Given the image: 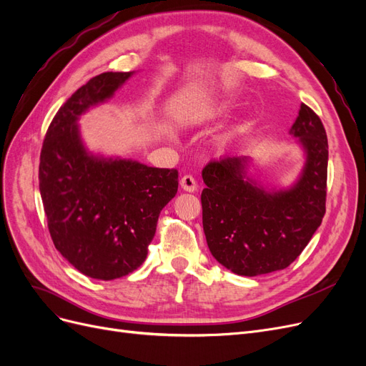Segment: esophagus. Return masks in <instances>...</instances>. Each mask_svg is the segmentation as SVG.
<instances>
[{"label": "esophagus", "mask_w": 366, "mask_h": 366, "mask_svg": "<svg viewBox=\"0 0 366 366\" xmlns=\"http://www.w3.org/2000/svg\"><path fill=\"white\" fill-rule=\"evenodd\" d=\"M180 186H182V189L186 191V192H195L197 187H198V184H197V182H195V179H194L192 175L182 177Z\"/></svg>", "instance_id": "1"}]
</instances>
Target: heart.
<instances>
[{
    "mask_svg": "<svg viewBox=\"0 0 366 366\" xmlns=\"http://www.w3.org/2000/svg\"><path fill=\"white\" fill-rule=\"evenodd\" d=\"M232 102H209V104H200L194 105L187 109L184 119L189 125H203L206 122L215 120L218 117L226 116L232 109Z\"/></svg>",
    "mask_w": 366,
    "mask_h": 366,
    "instance_id": "obj_1",
    "label": "heart"
}]
</instances>
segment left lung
Wrapping results in <instances>:
<instances>
[{"label":"left lung","mask_w":366,"mask_h":366,"mask_svg":"<svg viewBox=\"0 0 366 366\" xmlns=\"http://www.w3.org/2000/svg\"><path fill=\"white\" fill-rule=\"evenodd\" d=\"M305 152L289 189L267 191L247 174V157L209 162L202 172L203 229L210 253L241 276L282 270L301 254L322 223L328 140L312 108L301 104L290 129Z\"/></svg>","instance_id":"1"}]
</instances>
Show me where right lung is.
I'll use <instances>...</instances> for the list:
<instances>
[{
    "label": "right lung",
    "instance_id": "right-lung-1",
    "mask_svg": "<svg viewBox=\"0 0 366 366\" xmlns=\"http://www.w3.org/2000/svg\"><path fill=\"white\" fill-rule=\"evenodd\" d=\"M132 71L92 77L67 99L41 149L39 191L53 244L74 269L112 281L147 259L162 209L179 189V171L105 159L84 147L77 120L107 102Z\"/></svg>",
    "mask_w": 366,
    "mask_h": 366
}]
</instances>
